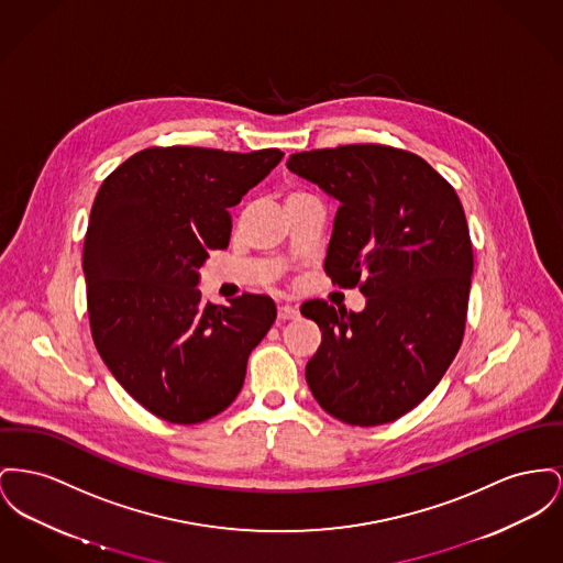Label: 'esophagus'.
<instances>
[{
    "instance_id": "esophagus-1",
    "label": "esophagus",
    "mask_w": 563,
    "mask_h": 563,
    "mask_svg": "<svg viewBox=\"0 0 563 563\" xmlns=\"http://www.w3.org/2000/svg\"><path fill=\"white\" fill-rule=\"evenodd\" d=\"M299 310L296 306H289V303H285V306H278V319L280 321H294V319H298Z\"/></svg>"
}]
</instances>
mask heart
I'll return each mask as SVG.
<instances>
[{
  "label": "heart",
  "mask_w": 563,
  "mask_h": 563,
  "mask_svg": "<svg viewBox=\"0 0 563 563\" xmlns=\"http://www.w3.org/2000/svg\"><path fill=\"white\" fill-rule=\"evenodd\" d=\"M299 194H294V196H289V198H298ZM287 198V199H289Z\"/></svg>",
  "instance_id": "obj_1"
}]
</instances>
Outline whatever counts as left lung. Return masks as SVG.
Instances as JSON below:
<instances>
[{"label":"left lung","mask_w":563,"mask_h":563,"mask_svg":"<svg viewBox=\"0 0 563 563\" xmlns=\"http://www.w3.org/2000/svg\"><path fill=\"white\" fill-rule=\"evenodd\" d=\"M287 167L340 203L325 272L365 296L362 312L301 303L321 330L308 387L349 426L391 423L430 396L462 344L474 269L462 201L428 162L380 144L296 153Z\"/></svg>","instance_id":"8db88e82"}]
</instances>
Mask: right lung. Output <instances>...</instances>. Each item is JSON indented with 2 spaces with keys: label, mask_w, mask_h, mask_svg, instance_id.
Returning a JSON list of instances; mask_svg holds the SVG:
<instances>
[{
  "label": "right lung",
  "mask_w": 563,
  "mask_h": 563,
  "mask_svg": "<svg viewBox=\"0 0 563 563\" xmlns=\"http://www.w3.org/2000/svg\"><path fill=\"white\" fill-rule=\"evenodd\" d=\"M283 157L146 148L101 183L82 253L91 333L121 387L164 421L194 426L223 412L276 319L267 296L217 306L198 285L208 249L230 244V208Z\"/></svg>",
  "instance_id": "1"
}]
</instances>
